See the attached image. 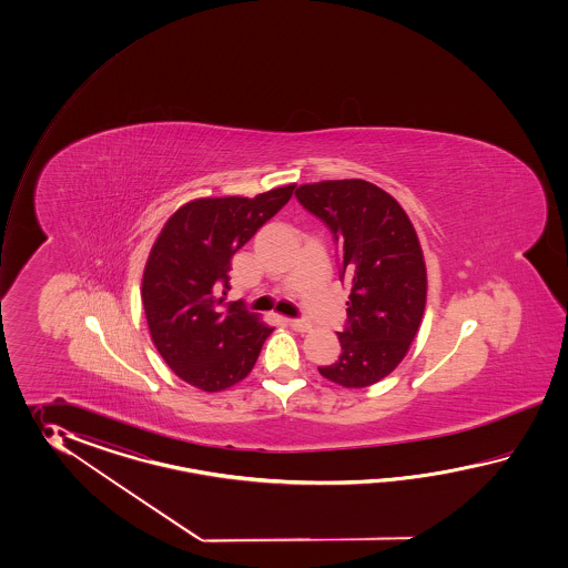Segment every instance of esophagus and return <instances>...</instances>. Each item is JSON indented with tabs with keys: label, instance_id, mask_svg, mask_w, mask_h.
<instances>
[{
	"label": "esophagus",
	"instance_id": "1",
	"mask_svg": "<svg viewBox=\"0 0 568 568\" xmlns=\"http://www.w3.org/2000/svg\"><path fill=\"white\" fill-rule=\"evenodd\" d=\"M288 325L294 328V331H301V333H306V331H311L313 325L306 321V318H302V316H296V318H288Z\"/></svg>",
	"mask_w": 568,
	"mask_h": 568
}]
</instances>
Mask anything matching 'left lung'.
Masks as SVG:
<instances>
[{
  "instance_id": "obj_1",
  "label": "left lung",
  "mask_w": 568,
  "mask_h": 568,
  "mask_svg": "<svg viewBox=\"0 0 568 568\" xmlns=\"http://www.w3.org/2000/svg\"><path fill=\"white\" fill-rule=\"evenodd\" d=\"M296 199L338 245V278L351 286L341 355L318 367L343 387H367L392 374L418 333L426 266L410 219L372 182L302 184Z\"/></svg>"
}]
</instances>
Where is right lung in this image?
<instances>
[{
  "mask_svg": "<svg viewBox=\"0 0 568 568\" xmlns=\"http://www.w3.org/2000/svg\"><path fill=\"white\" fill-rule=\"evenodd\" d=\"M296 184L181 206L160 231L142 280L150 335L186 384L221 392L252 372L272 326L242 302L225 306L231 257L286 205Z\"/></svg>",
  "mask_w": 568,
  "mask_h": 568,
  "instance_id": "obj_1",
  "label": "right lung"
}]
</instances>
